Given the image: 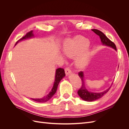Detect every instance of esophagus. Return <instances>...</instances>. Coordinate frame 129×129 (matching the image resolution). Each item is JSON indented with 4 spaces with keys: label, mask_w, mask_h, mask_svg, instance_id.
I'll return each instance as SVG.
<instances>
[{
    "label": "esophagus",
    "mask_w": 129,
    "mask_h": 129,
    "mask_svg": "<svg viewBox=\"0 0 129 129\" xmlns=\"http://www.w3.org/2000/svg\"><path fill=\"white\" fill-rule=\"evenodd\" d=\"M71 73H72V71H71V70L70 69V68H66L65 69V73L66 74V75H68L69 74H71Z\"/></svg>",
    "instance_id": "1"
}]
</instances>
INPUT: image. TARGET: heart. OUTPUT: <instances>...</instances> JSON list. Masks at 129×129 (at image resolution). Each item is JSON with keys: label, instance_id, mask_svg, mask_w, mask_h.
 Wrapping results in <instances>:
<instances>
[{"label": "heart", "instance_id": "heart-1", "mask_svg": "<svg viewBox=\"0 0 129 129\" xmlns=\"http://www.w3.org/2000/svg\"><path fill=\"white\" fill-rule=\"evenodd\" d=\"M89 46V41L87 39L77 37L66 41L63 48V53L68 57H74L79 55L76 58V64L79 67L83 68L88 64L92 55L91 50L86 49Z\"/></svg>", "mask_w": 129, "mask_h": 129}]
</instances>
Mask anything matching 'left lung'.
<instances>
[{
	"label": "left lung",
	"instance_id": "8db88e82",
	"mask_svg": "<svg viewBox=\"0 0 129 129\" xmlns=\"http://www.w3.org/2000/svg\"><path fill=\"white\" fill-rule=\"evenodd\" d=\"M91 30L100 37L101 42H102V44L103 45L110 47H111L113 49L117 50L116 47L114 43L109 40V39L105 36V35L103 33H102L101 31L98 29H93ZM79 76H80L82 80V85L80 89L78 90L77 93L78 95H79L81 98L85 101H87V102H92V101H94L101 99V97H103L105 93L109 90V89H110L111 87H110L108 89L105 90L101 92H93L89 91L86 88V86H85V82L84 80L83 72H79Z\"/></svg>",
	"mask_w": 129,
	"mask_h": 129
}]
</instances>
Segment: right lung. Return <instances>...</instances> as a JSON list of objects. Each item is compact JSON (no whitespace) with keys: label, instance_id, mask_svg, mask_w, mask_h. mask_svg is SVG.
Returning a JSON list of instances; mask_svg holds the SVG:
<instances>
[{"label":"right lung","instance_id":"1","mask_svg":"<svg viewBox=\"0 0 129 129\" xmlns=\"http://www.w3.org/2000/svg\"><path fill=\"white\" fill-rule=\"evenodd\" d=\"M34 36L33 33V30H31L30 32H29L28 33H27L26 36H24V37H22V38H21L20 40H19L15 44V46L19 42H20L21 41H22L24 40H26L27 39H30L32 38L33 37H34ZM66 74H65V72L63 69L62 68H57L56 70V72H55V81H54V85L53 87L51 90V91L49 92V93H48V95H47L45 96H44L42 98H40V99H31L32 100L36 101L37 102H39V103H44L46 102H47L48 101H49L52 97L53 96V95L55 94V92H56L57 89V87L58 85L59 84L60 82L61 81V80L63 79V78L65 76Z\"/></svg>","mask_w":129,"mask_h":129}]
</instances>
